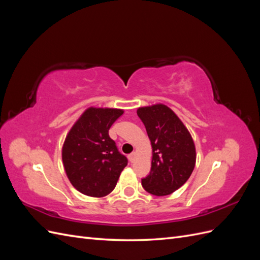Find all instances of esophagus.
<instances>
[{
  "instance_id": "obj_1",
  "label": "esophagus",
  "mask_w": 260,
  "mask_h": 260,
  "mask_svg": "<svg viewBox=\"0 0 260 260\" xmlns=\"http://www.w3.org/2000/svg\"><path fill=\"white\" fill-rule=\"evenodd\" d=\"M128 158H129L130 162H133V161L136 160V158H137V153H131V154L128 156Z\"/></svg>"
}]
</instances>
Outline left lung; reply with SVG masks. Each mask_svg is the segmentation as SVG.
Returning a JSON list of instances; mask_svg holds the SVG:
<instances>
[{
  "instance_id": "obj_1",
  "label": "left lung",
  "mask_w": 260,
  "mask_h": 260,
  "mask_svg": "<svg viewBox=\"0 0 260 260\" xmlns=\"http://www.w3.org/2000/svg\"><path fill=\"white\" fill-rule=\"evenodd\" d=\"M152 144V167L142 179L144 190L156 196L169 195L182 186L195 167L194 141L174 111L164 105L137 111Z\"/></svg>"
}]
</instances>
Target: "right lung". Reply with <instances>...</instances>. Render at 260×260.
Here are the masks:
<instances>
[{
  "mask_svg": "<svg viewBox=\"0 0 260 260\" xmlns=\"http://www.w3.org/2000/svg\"><path fill=\"white\" fill-rule=\"evenodd\" d=\"M123 114L122 109L89 107L66 136L61 158L66 175L80 193L103 198L111 193L127 157L118 152L108 130Z\"/></svg>",
  "mask_w": 260,
  "mask_h": 260,
  "instance_id": "add662e5",
  "label": "right lung"
}]
</instances>
